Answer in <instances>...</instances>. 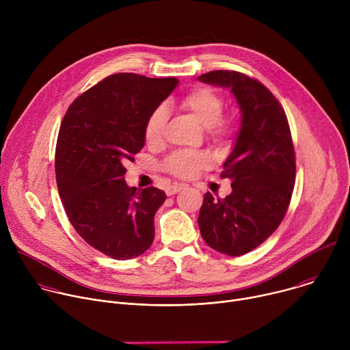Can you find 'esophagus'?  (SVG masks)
<instances>
[{
  "label": "esophagus",
  "mask_w": 350,
  "mask_h": 350,
  "mask_svg": "<svg viewBox=\"0 0 350 350\" xmlns=\"http://www.w3.org/2000/svg\"><path fill=\"white\" fill-rule=\"evenodd\" d=\"M187 185L185 184H173V185H170V187H167V189H166V193L170 196V195H174V193H177V192H180L181 189H184Z\"/></svg>",
  "instance_id": "34e87169"
}]
</instances>
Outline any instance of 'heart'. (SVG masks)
<instances>
[{
  "label": "heart",
  "mask_w": 350,
  "mask_h": 350,
  "mask_svg": "<svg viewBox=\"0 0 350 350\" xmlns=\"http://www.w3.org/2000/svg\"><path fill=\"white\" fill-rule=\"evenodd\" d=\"M180 107L189 112L202 127L208 129L212 141H224L234 131V120L223 116L226 107L223 95L209 87H198L189 91L181 98ZM166 122L167 111L165 107H158L149 113L144 124V138L149 146L163 144ZM209 165L211 161L205 154L176 152L165 161L163 166L178 178H189Z\"/></svg>",
  "instance_id": "b5f03b06"
}]
</instances>
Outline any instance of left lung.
Returning a JSON list of instances; mask_svg holds the SVG:
<instances>
[{
    "label": "left lung",
    "mask_w": 350,
    "mask_h": 350,
    "mask_svg": "<svg viewBox=\"0 0 350 350\" xmlns=\"http://www.w3.org/2000/svg\"><path fill=\"white\" fill-rule=\"evenodd\" d=\"M202 83L230 88L241 111V129L221 172L232 192L204 195L198 224L204 241L227 256H241L265 242L282 221L295 185V151L286 115L256 79L213 70Z\"/></svg>",
    "instance_id": "1"
}]
</instances>
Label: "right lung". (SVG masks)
<instances>
[{
    "label": "right lung",
    "mask_w": 350,
    "mask_h": 350,
    "mask_svg": "<svg viewBox=\"0 0 350 350\" xmlns=\"http://www.w3.org/2000/svg\"><path fill=\"white\" fill-rule=\"evenodd\" d=\"M177 84L176 77L108 76L76 98L61 123L55 173L65 212L77 234L112 259L137 258L154 241L166 193L130 188L124 165L145 144L146 118Z\"/></svg>",
    "instance_id": "1"
}]
</instances>
